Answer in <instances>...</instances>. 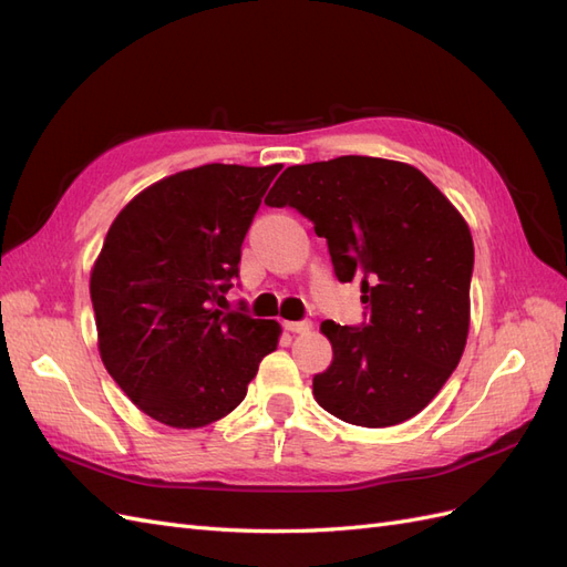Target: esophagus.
Masks as SVG:
<instances>
[{
    "label": "esophagus",
    "instance_id": "1",
    "mask_svg": "<svg viewBox=\"0 0 567 567\" xmlns=\"http://www.w3.org/2000/svg\"><path fill=\"white\" fill-rule=\"evenodd\" d=\"M284 329L290 331V333H307L312 329V323L302 319V321H284Z\"/></svg>",
    "mask_w": 567,
    "mask_h": 567
}]
</instances>
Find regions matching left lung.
<instances>
[{
	"mask_svg": "<svg viewBox=\"0 0 567 567\" xmlns=\"http://www.w3.org/2000/svg\"><path fill=\"white\" fill-rule=\"evenodd\" d=\"M265 203L310 219L336 279L362 284V323H321L333 362L312 379L319 406L364 427L416 416L468 338L473 238L458 210L416 167L369 156L286 167Z\"/></svg>",
	"mask_w": 567,
	"mask_h": 567,
	"instance_id": "8db88e82",
	"label": "left lung"
}]
</instances>
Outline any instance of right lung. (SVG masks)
I'll list each match as a JSON object with an SVG mask.
<instances>
[{"label":"right lung","instance_id":"right-lung-1","mask_svg":"<svg viewBox=\"0 0 567 567\" xmlns=\"http://www.w3.org/2000/svg\"><path fill=\"white\" fill-rule=\"evenodd\" d=\"M281 165L210 163L148 186L111 225L90 293L99 352L144 414L200 427L244 402L279 323L215 302L238 279L241 244Z\"/></svg>","mask_w":567,"mask_h":567}]
</instances>
